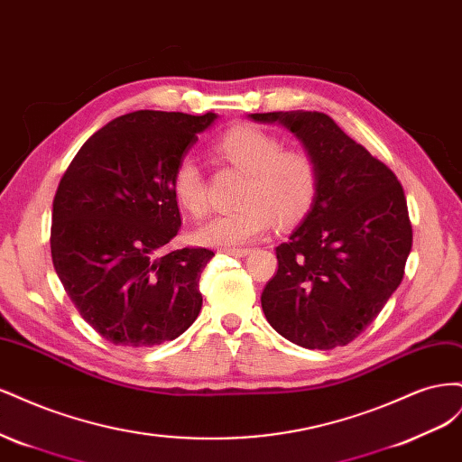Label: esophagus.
<instances>
[{
    "instance_id": "obj_1",
    "label": "esophagus",
    "mask_w": 462,
    "mask_h": 462,
    "mask_svg": "<svg viewBox=\"0 0 462 462\" xmlns=\"http://www.w3.org/2000/svg\"><path fill=\"white\" fill-rule=\"evenodd\" d=\"M221 253H223V254H227V256L243 258V256H248L250 253H253V250H250V248H223Z\"/></svg>"
}]
</instances>
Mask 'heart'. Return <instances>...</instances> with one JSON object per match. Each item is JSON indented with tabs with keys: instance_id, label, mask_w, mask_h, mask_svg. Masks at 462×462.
I'll use <instances>...</instances> for the list:
<instances>
[{
	"instance_id": "heart-1",
	"label": "heart",
	"mask_w": 462,
	"mask_h": 462,
	"mask_svg": "<svg viewBox=\"0 0 462 462\" xmlns=\"http://www.w3.org/2000/svg\"><path fill=\"white\" fill-rule=\"evenodd\" d=\"M216 152L221 160L245 171L236 192L241 206L204 223L197 231L200 245L239 246L268 231L273 217L282 226H289L310 209L318 189V167L306 150L282 148L277 136L241 125L219 138ZM171 190L177 204L192 217H202L208 212L206 183L192 158L177 163Z\"/></svg>"
}]
</instances>
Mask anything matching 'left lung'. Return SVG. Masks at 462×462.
Returning a JSON list of instances; mask_svg holds the SVG:
<instances>
[{"label":"left lung","mask_w":462,"mask_h":462,"mask_svg":"<svg viewBox=\"0 0 462 462\" xmlns=\"http://www.w3.org/2000/svg\"><path fill=\"white\" fill-rule=\"evenodd\" d=\"M299 138L318 167L300 226L275 248L277 273L262 292L270 326L304 348L351 343L402 282L412 227L393 171L319 111L250 114Z\"/></svg>","instance_id":"8db88e82"}]
</instances>
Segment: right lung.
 I'll use <instances>...</instances> for the list:
<instances>
[{
	"label": "right lung",
	"instance_id": "add662e5",
	"mask_svg": "<svg viewBox=\"0 0 462 462\" xmlns=\"http://www.w3.org/2000/svg\"><path fill=\"white\" fill-rule=\"evenodd\" d=\"M217 117L133 111L94 133L67 167L53 199V268L109 343L173 341L199 318L200 273L214 253L165 250L180 227L171 177Z\"/></svg>",
	"mask_w": 462,
	"mask_h": 462
}]
</instances>
